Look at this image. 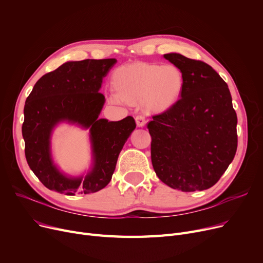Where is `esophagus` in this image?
I'll list each match as a JSON object with an SVG mask.
<instances>
[{
	"label": "esophagus",
	"mask_w": 263,
	"mask_h": 263,
	"mask_svg": "<svg viewBox=\"0 0 263 263\" xmlns=\"http://www.w3.org/2000/svg\"><path fill=\"white\" fill-rule=\"evenodd\" d=\"M135 121H136L137 127H144L145 124H146V119H145V117L143 115H137L135 117Z\"/></svg>",
	"instance_id": "obj_1"
}]
</instances>
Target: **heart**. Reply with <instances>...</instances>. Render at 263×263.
Masks as SVG:
<instances>
[{
  "label": "heart",
  "mask_w": 263,
  "mask_h": 263,
  "mask_svg": "<svg viewBox=\"0 0 263 263\" xmlns=\"http://www.w3.org/2000/svg\"><path fill=\"white\" fill-rule=\"evenodd\" d=\"M113 82L117 91L108 93L113 104L144 102L151 108L165 109L177 102L183 88L180 69L174 65L134 63L118 67Z\"/></svg>",
  "instance_id": "b5f03b06"
}]
</instances>
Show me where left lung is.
<instances>
[{
    "label": "left lung",
    "instance_id": "obj_1",
    "mask_svg": "<svg viewBox=\"0 0 263 263\" xmlns=\"http://www.w3.org/2000/svg\"><path fill=\"white\" fill-rule=\"evenodd\" d=\"M164 59L180 69L183 88L180 99L147 124L151 162L172 189L203 191L219 180L236 156L238 118L231 95L208 64L179 53Z\"/></svg>",
    "mask_w": 263,
    "mask_h": 263
}]
</instances>
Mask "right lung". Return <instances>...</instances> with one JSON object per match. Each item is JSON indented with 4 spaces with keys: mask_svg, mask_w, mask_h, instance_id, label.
Listing matches in <instances>:
<instances>
[{
    "mask_svg": "<svg viewBox=\"0 0 263 263\" xmlns=\"http://www.w3.org/2000/svg\"><path fill=\"white\" fill-rule=\"evenodd\" d=\"M115 59L67 62L41 77L26 98L22 136L25 158L40 182L61 194H89L112 179L120 151L135 129L133 117L99 118L105 98L99 92ZM61 122L90 129L93 165L85 176L70 177L53 164L50 135Z\"/></svg>",
    "mask_w": 263,
    "mask_h": 263,
    "instance_id": "obj_1",
    "label": "right lung"
}]
</instances>
